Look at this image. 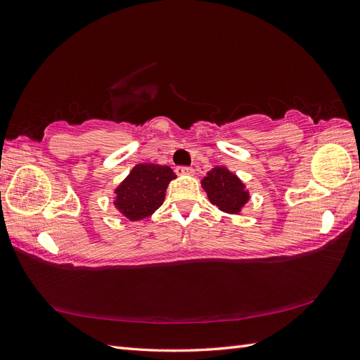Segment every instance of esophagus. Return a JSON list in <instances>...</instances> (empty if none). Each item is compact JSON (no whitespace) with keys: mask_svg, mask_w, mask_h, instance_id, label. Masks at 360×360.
Masks as SVG:
<instances>
[{"mask_svg":"<svg viewBox=\"0 0 360 360\" xmlns=\"http://www.w3.org/2000/svg\"><path fill=\"white\" fill-rule=\"evenodd\" d=\"M176 172L179 176H191V174H193V169L191 167H177Z\"/></svg>","mask_w":360,"mask_h":360,"instance_id":"1","label":"esophagus"}]
</instances>
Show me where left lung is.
Instances as JSON below:
<instances>
[{
  "instance_id": "obj_1",
  "label": "left lung",
  "mask_w": 360,
  "mask_h": 360,
  "mask_svg": "<svg viewBox=\"0 0 360 360\" xmlns=\"http://www.w3.org/2000/svg\"><path fill=\"white\" fill-rule=\"evenodd\" d=\"M201 186L210 202L225 213H240L242 207L249 201V192L242 180L225 167H214L207 172Z\"/></svg>"
}]
</instances>
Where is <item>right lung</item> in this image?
I'll use <instances>...</instances> for the list:
<instances>
[{
	"mask_svg": "<svg viewBox=\"0 0 360 360\" xmlns=\"http://www.w3.org/2000/svg\"><path fill=\"white\" fill-rule=\"evenodd\" d=\"M176 177L169 167L138 163L114 191L115 209L129 221L144 219L163 204L168 184Z\"/></svg>",
	"mask_w": 360,
	"mask_h": 360,
	"instance_id": "obj_1",
	"label": "right lung"
}]
</instances>
